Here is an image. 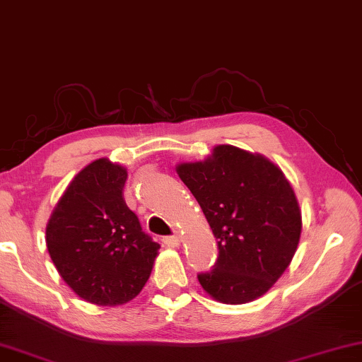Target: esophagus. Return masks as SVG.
<instances>
[{
	"label": "esophagus",
	"instance_id": "esophagus-1",
	"mask_svg": "<svg viewBox=\"0 0 362 362\" xmlns=\"http://www.w3.org/2000/svg\"><path fill=\"white\" fill-rule=\"evenodd\" d=\"M163 243L166 246H170V248H177V246L181 245V237L180 235H175V237H166V238H163Z\"/></svg>",
	"mask_w": 362,
	"mask_h": 362
}]
</instances>
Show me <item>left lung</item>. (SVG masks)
<instances>
[{"label": "left lung", "instance_id": "obj_1", "mask_svg": "<svg viewBox=\"0 0 362 362\" xmlns=\"http://www.w3.org/2000/svg\"><path fill=\"white\" fill-rule=\"evenodd\" d=\"M176 173L218 243L214 269L197 276L202 289L230 305L264 296L291 264L302 232L300 207L284 173L233 145L214 146L206 160L180 163Z\"/></svg>", "mask_w": 362, "mask_h": 362}]
</instances>
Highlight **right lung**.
<instances>
[{
	"label": "right lung",
	"mask_w": 362,
	"mask_h": 362,
	"mask_svg": "<svg viewBox=\"0 0 362 362\" xmlns=\"http://www.w3.org/2000/svg\"><path fill=\"white\" fill-rule=\"evenodd\" d=\"M127 170L107 158L73 177L47 222L45 243L66 286L94 305H122L144 289L160 245L124 199Z\"/></svg>",
	"instance_id": "right-lung-1"
}]
</instances>
